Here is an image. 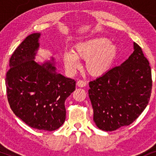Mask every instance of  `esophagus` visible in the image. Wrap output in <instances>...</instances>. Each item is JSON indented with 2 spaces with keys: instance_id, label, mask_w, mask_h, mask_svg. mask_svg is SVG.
<instances>
[{
  "instance_id": "1",
  "label": "esophagus",
  "mask_w": 156,
  "mask_h": 156,
  "mask_svg": "<svg viewBox=\"0 0 156 156\" xmlns=\"http://www.w3.org/2000/svg\"><path fill=\"white\" fill-rule=\"evenodd\" d=\"M76 85H77V86L80 87H85L87 85V82H86V81L80 80H79L77 82H76Z\"/></svg>"
}]
</instances>
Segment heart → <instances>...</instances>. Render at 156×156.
<instances>
[{
    "mask_svg": "<svg viewBox=\"0 0 156 156\" xmlns=\"http://www.w3.org/2000/svg\"><path fill=\"white\" fill-rule=\"evenodd\" d=\"M118 47L104 36H95L74 44L73 51L63 55L65 67L73 72L80 66L79 59H86L85 67L91 75L98 76L105 74L116 60Z\"/></svg>",
    "mask_w": 156,
    "mask_h": 156,
    "instance_id": "b5f03b06",
    "label": "heart"
}]
</instances>
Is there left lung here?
Listing matches in <instances>:
<instances>
[{
  "label": "left lung",
  "instance_id": "obj_1",
  "mask_svg": "<svg viewBox=\"0 0 156 156\" xmlns=\"http://www.w3.org/2000/svg\"><path fill=\"white\" fill-rule=\"evenodd\" d=\"M120 66L89 82L94 121L99 129L112 131L129 126L148 105L152 90L151 69L140 47Z\"/></svg>",
  "mask_w": 156,
  "mask_h": 156
}]
</instances>
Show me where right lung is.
<instances>
[{
  "label": "right lung",
  "instance_id": "add662e5",
  "mask_svg": "<svg viewBox=\"0 0 156 156\" xmlns=\"http://www.w3.org/2000/svg\"><path fill=\"white\" fill-rule=\"evenodd\" d=\"M40 33L27 36L14 51L6 73L8 103L15 114L33 129L55 131L66 119L65 100L76 82L56 71L52 64L33 60Z\"/></svg>",
  "mask_w": 156,
  "mask_h": 156
}]
</instances>
